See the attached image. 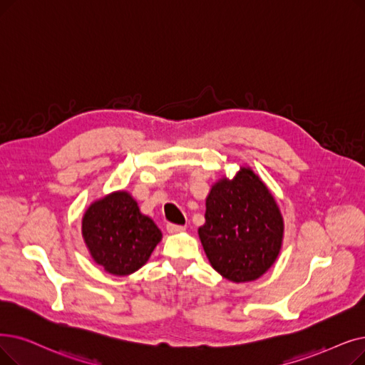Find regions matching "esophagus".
Segmentation results:
<instances>
[{"mask_svg":"<svg viewBox=\"0 0 365 365\" xmlns=\"http://www.w3.org/2000/svg\"><path fill=\"white\" fill-rule=\"evenodd\" d=\"M182 231H185V227H182V225H174V224L167 225V232L168 234H178V232H182Z\"/></svg>","mask_w":365,"mask_h":365,"instance_id":"1","label":"esophagus"}]
</instances>
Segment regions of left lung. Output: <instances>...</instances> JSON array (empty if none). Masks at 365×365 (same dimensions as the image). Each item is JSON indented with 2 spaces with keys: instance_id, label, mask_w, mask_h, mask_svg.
Masks as SVG:
<instances>
[{
  "instance_id": "left-lung-1",
  "label": "left lung",
  "mask_w": 365,
  "mask_h": 365,
  "mask_svg": "<svg viewBox=\"0 0 365 365\" xmlns=\"http://www.w3.org/2000/svg\"><path fill=\"white\" fill-rule=\"evenodd\" d=\"M198 237L210 265L230 282L259 279L276 262L284 224L270 189L250 167L222 174L205 198Z\"/></svg>"
}]
</instances>
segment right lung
Returning <instances> with one entry per match:
<instances>
[{"instance_id": "obj_1", "label": "right lung", "mask_w": 365, "mask_h": 365, "mask_svg": "<svg viewBox=\"0 0 365 365\" xmlns=\"http://www.w3.org/2000/svg\"><path fill=\"white\" fill-rule=\"evenodd\" d=\"M82 237L95 264L113 276H128L149 261L163 232L122 189L89 204L82 217Z\"/></svg>"}]
</instances>
